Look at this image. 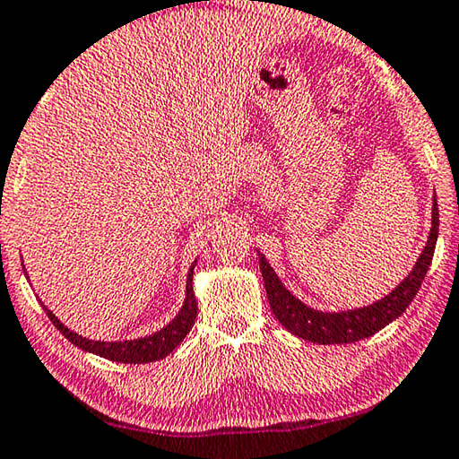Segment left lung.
<instances>
[{"instance_id": "8db88e82", "label": "left lung", "mask_w": 459, "mask_h": 459, "mask_svg": "<svg viewBox=\"0 0 459 459\" xmlns=\"http://www.w3.org/2000/svg\"><path fill=\"white\" fill-rule=\"evenodd\" d=\"M437 231H439V209L437 199H433V225L431 234L427 239L425 250L420 254L417 264L412 266L411 274L404 279L399 287H396L390 295L377 300V303L362 307V309H351L342 313H323L317 309H311L305 303H300L290 292L284 289V284L279 281V276L268 264L264 254L258 252L260 258V270L262 279H264L266 295L270 309H273L274 317L279 319L282 327H287L292 335L303 337L307 342L313 343H354L366 337L380 332L386 327L390 321L407 311L411 300L420 289L427 270L431 266L435 244H437Z\"/></svg>"}]
</instances>
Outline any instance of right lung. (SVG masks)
Here are the masks:
<instances>
[{"label":"right lung","mask_w":459,"mask_h":459,"mask_svg":"<svg viewBox=\"0 0 459 459\" xmlns=\"http://www.w3.org/2000/svg\"><path fill=\"white\" fill-rule=\"evenodd\" d=\"M197 260L193 262L189 268V276H186V297L183 303V309L178 311V315L172 319L167 327H162L160 332H156L152 335L140 337V340H126V342H95V340H87L79 333L71 332L69 327H65L60 323L52 311H47L48 319L52 321L60 333H63L66 340H69L73 345L77 348L91 351L95 356H101L105 359H111V362H122V364H146V362H154V359H160L164 356H169L177 345L185 340L186 333L191 332L195 317H197V299H195L193 292V270ZM24 268V264H22Z\"/></svg>","instance_id":"obj_1"}]
</instances>
